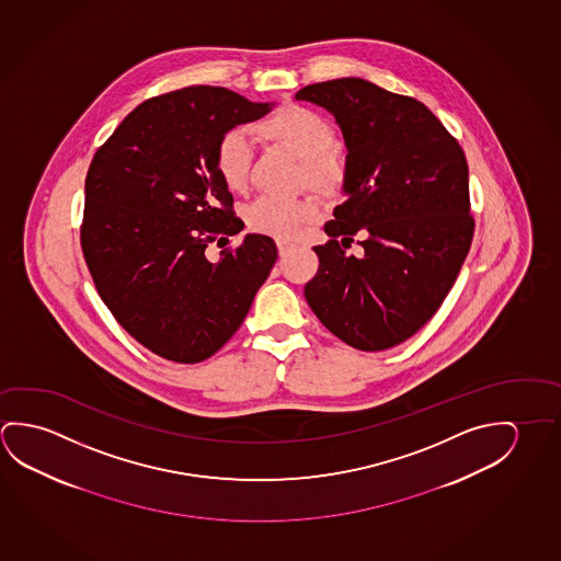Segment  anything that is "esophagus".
<instances>
[{
  "label": "esophagus",
  "instance_id": "34e87169",
  "mask_svg": "<svg viewBox=\"0 0 561 561\" xmlns=\"http://www.w3.org/2000/svg\"><path fill=\"white\" fill-rule=\"evenodd\" d=\"M276 248H278V255H280V257H286V255L290 253V245L285 243V241H278V243H276Z\"/></svg>",
  "mask_w": 561,
  "mask_h": 561
}]
</instances>
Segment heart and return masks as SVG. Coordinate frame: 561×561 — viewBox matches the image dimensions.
Here are the masks:
<instances>
[{
  "label": "heart",
  "instance_id": "b5f03b06",
  "mask_svg": "<svg viewBox=\"0 0 561 561\" xmlns=\"http://www.w3.org/2000/svg\"><path fill=\"white\" fill-rule=\"evenodd\" d=\"M255 133L271 148L286 151L294 160L300 161L304 183L311 191L333 196L345 185L347 173L335 148V130L320 113L296 103L283 105L255 125ZM251 161L253 148L245 130L233 128L222 134L214 148V168L226 187L230 191L245 188ZM241 216L253 233L293 241L304 224L316 216V206L308 198L276 201L261 196L243 206Z\"/></svg>",
  "mask_w": 561,
  "mask_h": 561
}]
</instances>
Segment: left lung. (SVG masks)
Here are the masks:
<instances>
[{
    "mask_svg": "<svg viewBox=\"0 0 561 561\" xmlns=\"http://www.w3.org/2000/svg\"><path fill=\"white\" fill-rule=\"evenodd\" d=\"M335 116L347 146V201L316 245L318 273L304 288L328 330L360 351L396 347L427 323L470 251L468 163L460 144L417 99L360 78L306 85ZM366 233L360 259L340 248Z\"/></svg>",
    "mask_w": 561,
    "mask_h": 561,
    "instance_id": "left-lung-1",
    "label": "left lung"
}]
</instances>
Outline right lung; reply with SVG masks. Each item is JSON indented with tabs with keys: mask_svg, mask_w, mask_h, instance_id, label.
<instances>
[{
	"mask_svg": "<svg viewBox=\"0 0 561 561\" xmlns=\"http://www.w3.org/2000/svg\"><path fill=\"white\" fill-rule=\"evenodd\" d=\"M276 103L195 85L148 99L99 148L85 179L81 250L101 300L151 353L193 365L240 330L275 265V241L245 233L214 168L222 134Z\"/></svg>",
	"mask_w": 561,
	"mask_h": 561,
	"instance_id": "obj_1",
	"label": "right lung"
}]
</instances>
